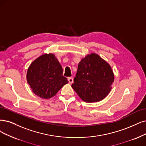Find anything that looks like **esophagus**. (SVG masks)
Listing matches in <instances>:
<instances>
[{
    "label": "esophagus",
    "mask_w": 146,
    "mask_h": 146,
    "mask_svg": "<svg viewBox=\"0 0 146 146\" xmlns=\"http://www.w3.org/2000/svg\"><path fill=\"white\" fill-rule=\"evenodd\" d=\"M68 82L70 84H72L73 83V78H71V77L68 78Z\"/></svg>",
    "instance_id": "1"
}]
</instances>
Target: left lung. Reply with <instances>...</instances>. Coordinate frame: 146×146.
<instances>
[{"instance_id": "obj_1", "label": "left lung", "mask_w": 146, "mask_h": 146, "mask_svg": "<svg viewBox=\"0 0 146 146\" xmlns=\"http://www.w3.org/2000/svg\"><path fill=\"white\" fill-rule=\"evenodd\" d=\"M114 81L110 65L95 53L88 54L78 64L72 87L86 102H96L109 94Z\"/></svg>"}]
</instances>
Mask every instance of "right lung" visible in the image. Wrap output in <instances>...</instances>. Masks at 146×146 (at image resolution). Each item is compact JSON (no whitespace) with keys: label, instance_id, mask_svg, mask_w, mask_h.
<instances>
[{"label":"right lung","instance_id":"add662e5","mask_svg":"<svg viewBox=\"0 0 146 146\" xmlns=\"http://www.w3.org/2000/svg\"><path fill=\"white\" fill-rule=\"evenodd\" d=\"M26 79L32 92L44 99L55 96L68 82L62 76V66L53 53H44L35 59L28 67Z\"/></svg>","mask_w":146,"mask_h":146}]
</instances>
